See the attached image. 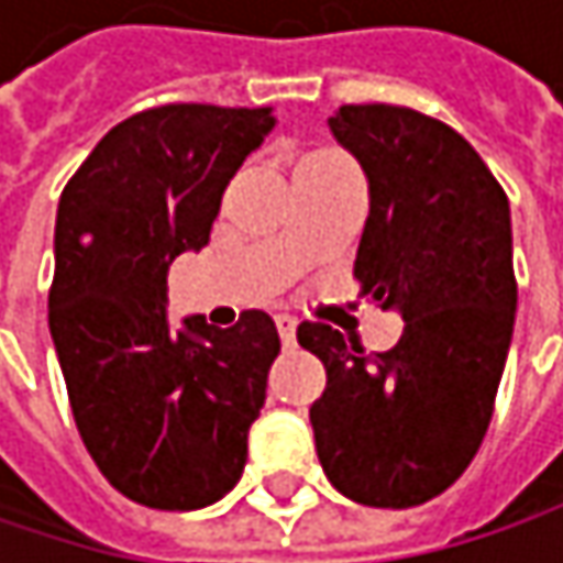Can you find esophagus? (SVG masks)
I'll use <instances>...</instances> for the list:
<instances>
[{
    "instance_id": "esophagus-1",
    "label": "esophagus",
    "mask_w": 563,
    "mask_h": 563,
    "mask_svg": "<svg viewBox=\"0 0 563 563\" xmlns=\"http://www.w3.org/2000/svg\"><path fill=\"white\" fill-rule=\"evenodd\" d=\"M277 332H280L283 345L289 349V345L296 342V316H289V312H280V316H277Z\"/></svg>"
}]
</instances>
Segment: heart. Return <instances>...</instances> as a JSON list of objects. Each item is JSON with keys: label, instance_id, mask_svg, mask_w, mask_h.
Segmentation results:
<instances>
[{"label": "heart", "instance_id": "1", "mask_svg": "<svg viewBox=\"0 0 563 563\" xmlns=\"http://www.w3.org/2000/svg\"><path fill=\"white\" fill-rule=\"evenodd\" d=\"M319 153H329V150H319Z\"/></svg>", "mask_w": 563, "mask_h": 563}]
</instances>
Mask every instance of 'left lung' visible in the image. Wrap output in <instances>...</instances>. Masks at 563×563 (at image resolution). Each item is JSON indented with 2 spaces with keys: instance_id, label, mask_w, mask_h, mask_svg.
Masks as SVG:
<instances>
[{
  "instance_id": "8db88e82",
  "label": "left lung",
  "mask_w": 563,
  "mask_h": 563,
  "mask_svg": "<svg viewBox=\"0 0 563 563\" xmlns=\"http://www.w3.org/2000/svg\"><path fill=\"white\" fill-rule=\"evenodd\" d=\"M329 130L368 178L355 280L404 335L368 355L325 322L296 329L325 365L316 453L352 503L420 506L463 476L493 420L518 302L508 198L456 130L410 107L345 103Z\"/></svg>"
}]
</instances>
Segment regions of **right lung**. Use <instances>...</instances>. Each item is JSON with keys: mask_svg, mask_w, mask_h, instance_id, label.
Here are the masks:
<instances>
[{"mask_svg": "<svg viewBox=\"0 0 563 563\" xmlns=\"http://www.w3.org/2000/svg\"><path fill=\"white\" fill-rule=\"evenodd\" d=\"M271 107L166 103L117 123L60 191L48 325L77 433L126 499L191 511L228 496L280 335L264 309L172 329L166 274L201 251Z\"/></svg>", "mask_w": 563, "mask_h": 563, "instance_id": "1", "label": "right lung"}]
</instances>
